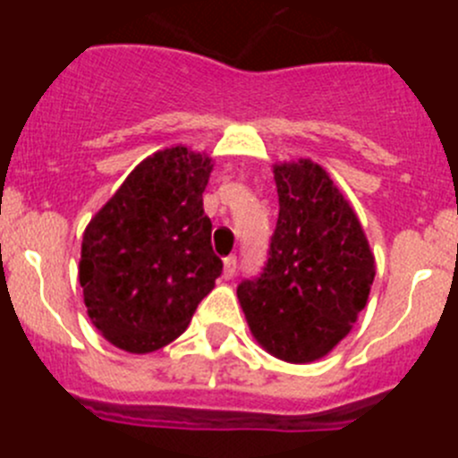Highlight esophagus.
<instances>
[{"mask_svg": "<svg viewBox=\"0 0 458 458\" xmlns=\"http://www.w3.org/2000/svg\"><path fill=\"white\" fill-rule=\"evenodd\" d=\"M237 266H239L237 257H225L224 259V276H225V279H233L234 272H237Z\"/></svg>", "mask_w": 458, "mask_h": 458, "instance_id": "obj_1", "label": "esophagus"}]
</instances>
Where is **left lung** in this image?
I'll return each mask as SVG.
<instances>
[{"label":"left lung","mask_w":458,"mask_h":458,"mask_svg":"<svg viewBox=\"0 0 458 458\" xmlns=\"http://www.w3.org/2000/svg\"><path fill=\"white\" fill-rule=\"evenodd\" d=\"M279 219L261 275L237 297L263 348L288 363L317 361L366 308L374 257L357 215L310 159L275 165Z\"/></svg>","instance_id":"obj_1"}]
</instances>
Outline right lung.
I'll return each instance as SVG.
<instances>
[{"mask_svg":"<svg viewBox=\"0 0 458 458\" xmlns=\"http://www.w3.org/2000/svg\"><path fill=\"white\" fill-rule=\"evenodd\" d=\"M210 170V157L183 146L155 152L88 224L80 261L88 315L126 352L177 339L224 270L203 212Z\"/></svg>","mask_w":458,"mask_h":458,"instance_id":"right-lung-1","label":"right lung"}]
</instances>
